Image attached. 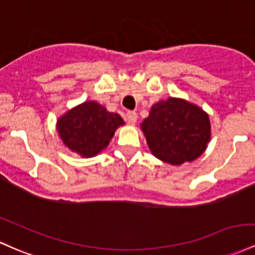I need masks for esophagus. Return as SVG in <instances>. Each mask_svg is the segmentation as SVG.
Returning a JSON list of instances; mask_svg holds the SVG:
<instances>
[{
    "mask_svg": "<svg viewBox=\"0 0 255 255\" xmlns=\"http://www.w3.org/2000/svg\"><path fill=\"white\" fill-rule=\"evenodd\" d=\"M126 119H127L128 123L134 125L136 122V120H138V115H136L135 111H128L127 115H126Z\"/></svg>",
    "mask_w": 255,
    "mask_h": 255,
    "instance_id": "1",
    "label": "esophagus"
}]
</instances>
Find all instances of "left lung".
<instances>
[{
    "label": "left lung",
    "mask_w": 255,
    "mask_h": 255,
    "mask_svg": "<svg viewBox=\"0 0 255 255\" xmlns=\"http://www.w3.org/2000/svg\"><path fill=\"white\" fill-rule=\"evenodd\" d=\"M151 152L170 164L194 161L211 138L208 115L201 108L177 98L158 102L141 123Z\"/></svg>",
    "instance_id": "obj_1"
}]
</instances>
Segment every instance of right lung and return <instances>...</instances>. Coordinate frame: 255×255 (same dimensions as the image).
<instances>
[{"mask_svg": "<svg viewBox=\"0 0 255 255\" xmlns=\"http://www.w3.org/2000/svg\"><path fill=\"white\" fill-rule=\"evenodd\" d=\"M125 125L119 114L106 111L96 102H86L68 111L58 121L64 144L83 157H92L105 149L117 127Z\"/></svg>", "mask_w": 255, "mask_h": 255, "instance_id": "add662e5", "label": "right lung"}]
</instances>
